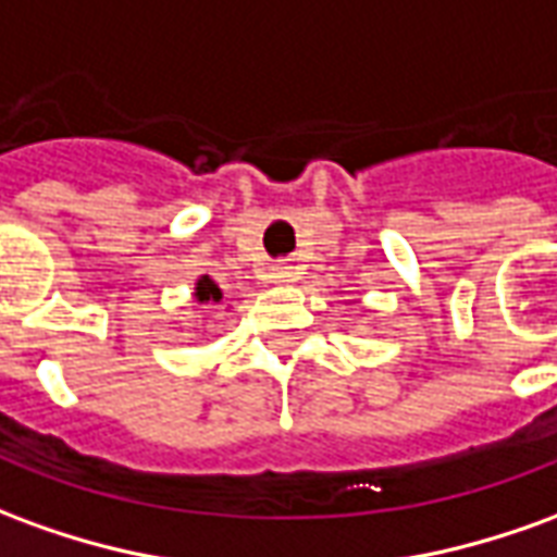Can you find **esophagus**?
<instances>
[{"label":"esophagus","instance_id":"34e87169","mask_svg":"<svg viewBox=\"0 0 557 557\" xmlns=\"http://www.w3.org/2000/svg\"><path fill=\"white\" fill-rule=\"evenodd\" d=\"M271 280H274V283H292V280H298V268L286 265V262H283V265H274L271 268Z\"/></svg>","mask_w":557,"mask_h":557}]
</instances>
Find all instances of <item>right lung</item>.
Listing matches in <instances>:
<instances>
[{"instance_id":"1","label":"right lung","mask_w":557,"mask_h":557,"mask_svg":"<svg viewBox=\"0 0 557 557\" xmlns=\"http://www.w3.org/2000/svg\"><path fill=\"white\" fill-rule=\"evenodd\" d=\"M196 298L201 305H211V301H223V292H220V286H216L208 274H205V277H198L196 283Z\"/></svg>"}]
</instances>
